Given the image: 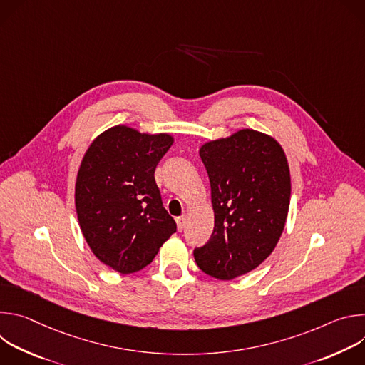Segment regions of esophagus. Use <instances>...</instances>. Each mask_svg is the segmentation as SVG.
Here are the masks:
<instances>
[{
    "label": "esophagus",
    "instance_id": "obj_1",
    "mask_svg": "<svg viewBox=\"0 0 365 365\" xmlns=\"http://www.w3.org/2000/svg\"><path fill=\"white\" fill-rule=\"evenodd\" d=\"M176 224H178V231H183L185 224H186V220H185L183 217H180V218L176 220Z\"/></svg>",
    "mask_w": 365,
    "mask_h": 365
}]
</instances>
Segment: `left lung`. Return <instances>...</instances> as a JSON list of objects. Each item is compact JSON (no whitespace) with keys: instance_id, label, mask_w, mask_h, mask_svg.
Segmentation results:
<instances>
[{"instance_id":"1","label":"left lung","mask_w":365,"mask_h":365,"mask_svg":"<svg viewBox=\"0 0 365 365\" xmlns=\"http://www.w3.org/2000/svg\"><path fill=\"white\" fill-rule=\"evenodd\" d=\"M200 159L211 182L214 232L193 255L199 269L232 280L257 269L276 248L289 214L290 169L280 143L242 128L203 143Z\"/></svg>"}]
</instances>
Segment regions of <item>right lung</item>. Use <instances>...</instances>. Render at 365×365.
Returning <instances> with one entry per match:
<instances>
[{
    "instance_id": "1",
    "label": "right lung",
    "mask_w": 365,
    "mask_h": 365,
    "mask_svg": "<svg viewBox=\"0 0 365 365\" xmlns=\"http://www.w3.org/2000/svg\"><path fill=\"white\" fill-rule=\"evenodd\" d=\"M168 133L115 125L88 147L75 183L81 231L101 263L121 274L148 266L176 231L154 170L173 144Z\"/></svg>"
}]
</instances>
